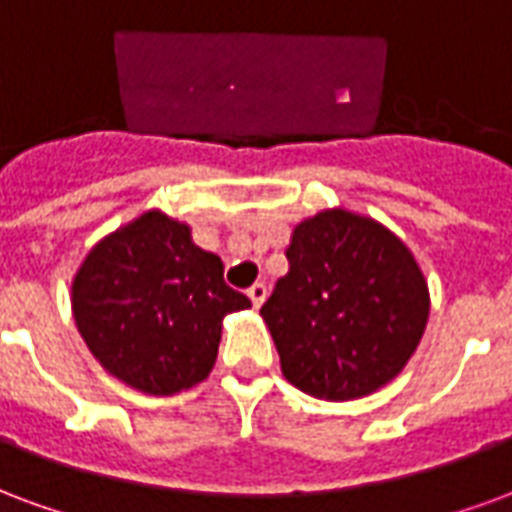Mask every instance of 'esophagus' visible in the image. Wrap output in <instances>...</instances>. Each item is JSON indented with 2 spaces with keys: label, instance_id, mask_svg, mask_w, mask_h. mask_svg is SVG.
I'll return each instance as SVG.
<instances>
[{
  "label": "esophagus",
  "instance_id": "34e87169",
  "mask_svg": "<svg viewBox=\"0 0 512 512\" xmlns=\"http://www.w3.org/2000/svg\"><path fill=\"white\" fill-rule=\"evenodd\" d=\"M248 297H251L253 308H259L261 302L267 300V286L264 283H253L251 289H248Z\"/></svg>",
  "mask_w": 512,
  "mask_h": 512
}]
</instances>
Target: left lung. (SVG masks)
<instances>
[{
    "instance_id": "left-lung-1",
    "label": "left lung",
    "mask_w": 512,
    "mask_h": 512,
    "mask_svg": "<svg viewBox=\"0 0 512 512\" xmlns=\"http://www.w3.org/2000/svg\"><path fill=\"white\" fill-rule=\"evenodd\" d=\"M261 316L283 376L324 401L376 393L423 338L431 297L420 264L379 220L333 207L300 220Z\"/></svg>"
}]
</instances>
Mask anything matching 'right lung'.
<instances>
[{
  "instance_id": "1",
  "label": "right lung",
  "mask_w": 512,
  "mask_h": 512,
  "mask_svg": "<svg viewBox=\"0 0 512 512\" xmlns=\"http://www.w3.org/2000/svg\"><path fill=\"white\" fill-rule=\"evenodd\" d=\"M70 305L108 374L144 395H177L210 376L223 316L251 300L226 286L223 261L188 223L147 210L92 245Z\"/></svg>"
}]
</instances>
